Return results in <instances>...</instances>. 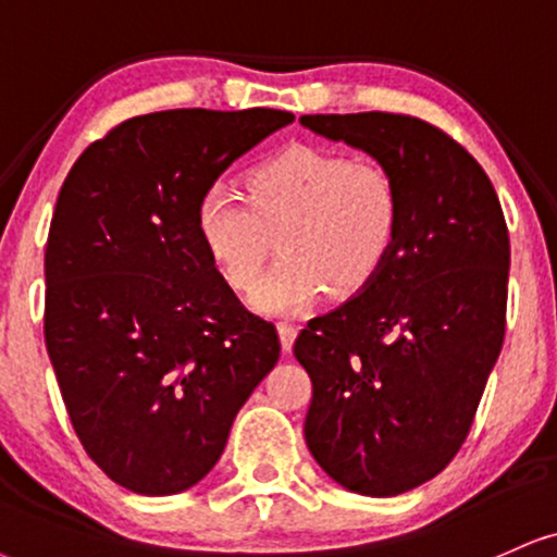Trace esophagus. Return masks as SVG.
<instances>
[{
  "label": "esophagus",
  "mask_w": 557,
  "mask_h": 557,
  "mask_svg": "<svg viewBox=\"0 0 557 557\" xmlns=\"http://www.w3.org/2000/svg\"><path fill=\"white\" fill-rule=\"evenodd\" d=\"M278 338H281V348L289 354L294 346V338H297V325H292V322H278Z\"/></svg>",
  "instance_id": "1"
}]
</instances>
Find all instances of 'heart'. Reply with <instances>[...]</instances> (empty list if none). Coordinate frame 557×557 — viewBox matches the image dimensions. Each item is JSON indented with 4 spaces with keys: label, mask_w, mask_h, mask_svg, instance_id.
I'll list each match as a JSON object with an SVG mask.
<instances>
[{
    "label": "heart",
    "mask_w": 557,
    "mask_h": 557,
    "mask_svg": "<svg viewBox=\"0 0 557 557\" xmlns=\"http://www.w3.org/2000/svg\"><path fill=\"white\" fill-rule=\"evenodd\" d=\"M403 224V194L380 162L325 147L268 157L247 173V196L214 183L196 203V232L226 284L250 292L273 247L281 252L252 305L297 314L322 297L363 289L393 256Z\"/></svg>",
    "instance_id": "obj_1"
}]
</instances>
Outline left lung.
I'll return each instance as SVG.
<instances>
[{"mask_svg": "<svg viewBox=\"0 0 557 557\" xmlns=\"http://www.w3.org/2000/svg\"><path fill=\"white\" fill-rule=\"evenodd\" d=\"M299 121L400 185L393 256L294 341L312 380V457L343 488L397 496L438 475L470 434L504 346L509 230L485 170L434 123L380 111Z\"/></svg>", "mask_w": 557, "mask_h": 557, "instance_id": "left-lung-1", "label": "left lung"}]
</instances>
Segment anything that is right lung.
<instances>
[{
  "label": "right lung",
  "mask_w": 557,
  "mask_h": 557,
  "mask_svg": "<svg viewBox=\"0 0 557 557\" xmlns=\"http://www.w3.org/2000/svg\"><path fill=\"white\" fill-rule=\"evenodd\" d=\"M292 121L273 108L136 115L89 144L61 185L46 243L48 359L74 434L123 488L196 485L276 367V327L211 263L196 203Z\"/></svg>",
  "instance_id": "right-lung-1"
}]
</instances>
